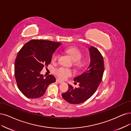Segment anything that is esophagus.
<instances>
[{
	"label": "esophagus",
	"instance_id": "obj_1",
	"mask_svg": "<svg viewBox=\"0 0 131 131\" xmlns=\"http://www.w3.org/2000/svg\"><path fill=\"white\" fill-rule=\"evenodd\" d=\"M57 81L58 82V83H59V84H62V83H64V82H63V81H61V80H60V79H57Z\"/></svg>",
	"mask_w": 131,
	"mask_h": 131
}]
</instances>
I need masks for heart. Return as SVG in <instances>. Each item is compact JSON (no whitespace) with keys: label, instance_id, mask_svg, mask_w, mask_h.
Instances as JSON below:
<instances>
[{"label":"heart","instance_id":"b5f03b06","mask_svg":"<svg viewBox=\"0 0 131 131\" xmlns=\"http://www.w3.org/2000/svg\"><path fill=\"white\" fill-rule=\"evenodd\" d=\"M66 52L71 56L72 59L75 62L76 64H80V62L79 61L81 59L82 54L80 50L77 49V48L71 47L67 48ZM58 57H59V54H58V52H55L52 58V61H56L58 59ZM55 73L59 78L64 80L72 75V72L69 69L64 68V67H59V68H58L55 70Z\"/></svg>","mask_w":131,"mask_h":131}]
</instances>
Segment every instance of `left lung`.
<instances>
[{"label": "left lung", "instance_id": "1", "mask_svg": "<svg viewBox=\"0 0 131 131\" xmlns=\"http://www.w3.org/2000/svg\"><path fill=\"white\" fill-rule=\"evenodd\" d=\"M90 64L83 73L76 77L74 81L79 83L78 88L69 85V90L62 93L63 99L72 104L84 102L95 93L101 81L104 71L103 57L100 52L93 46L89 48Z\"/></svg>", "mask_w": 131, "mask_h": 131}]
</instances>
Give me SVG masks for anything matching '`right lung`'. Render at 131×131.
Wrapping results in <instances>:
<instances>
[{
	"instance_id": "right-lung-1",
	"label": "right lung",
	"mask_w": 131,
	"mask_h": 131,
	"mask_svg": "<svg viewBox=\"0 0 131 131\" xmlns=\"http://www.w3.org/2000/svg\"><path fill=\"white\" fill-rule=\"evenodd\" d=\"M61 43L35 39L29 41L18 52L14 64V75L18 88L28 98H38L44 94L55 77L45 78L40 72L50 64L52 55Z\"/></svg>"
}]
</instances>
